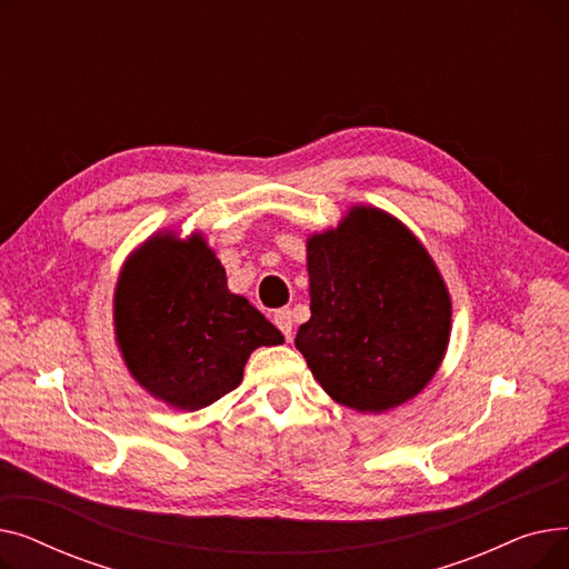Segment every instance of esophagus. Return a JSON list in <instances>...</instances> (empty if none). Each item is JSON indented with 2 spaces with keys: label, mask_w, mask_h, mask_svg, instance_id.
I'll list each match as a JSON object with an SVG mask.
<instances>
[{
  "label": "esophagus",
  "mask_w": 569,
  "mask_h": 569,
  "mask_svg": "<svg viewBox=\"0 0 569 569\" xmlns=\"http://www.w3.org/2000/svg\"><path fill=\"white\" fill-rule=\"evenodd\" d=\"M274 325L283 332V337L290 341L292 339V311L290 309H279L274 313Z\"/></svg>",
  "instance_id": "esophagus-1"
}]
</instances>
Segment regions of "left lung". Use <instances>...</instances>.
I'll use <instances>...</instances> for the list:
<instances>
[{"label":"left lung","instance_id":"8db88e82","mask_svg":"<svg viewBox=\"0 0 569 569\" xmlns=\"http://www.w3.org/2000/svg\"><path fill=\"white\" fill-rule=\"evenodd\" d=\"M311 318L295 346L337 403L382 412L436 376L452 300L436 262L399 219L355 204L307 239Z\"/></svg>","mask_w":569,"mask_h":569}]
</instances>
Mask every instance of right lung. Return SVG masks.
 <instances>
[{
	"label": "right lung",
	"mask_w": 569,
	"mask_h": 569,
	"mask_svg": "<svg viewBox=\"0 0 569 569\" xmlns=\"http://www.w3.org/2000/svg\"><path fill=\"white\" fill-rule=\"evenodd\" d=\"M114 339L154 399L200 410L242 382L249 355L283 335L247 297L200 232H159L124 262L114 288Z\"/></svg>",
	"instance_id": "add662e5"
}]
</instances>
